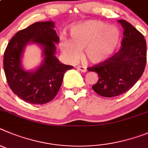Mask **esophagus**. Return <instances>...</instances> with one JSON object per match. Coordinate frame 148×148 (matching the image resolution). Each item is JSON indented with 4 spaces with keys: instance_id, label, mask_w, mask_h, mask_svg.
Instances as JSON below:
<instances>
[{
    "instance_id": "esophagus-1",
    "label": "esophagus",
    "mask_w": 148,
    "mask_h": 148,
    "mask_svg": "<svg viewBox=\"0 0 148 148\" xmlns=\"http://www.w3.org/2000/svg\"><path fill=\"white\" fill-rule=\"evenodd\" d=\"M77 69L79 70V71H82V72H86L87 71V68L85 67V66H78L77 67Z\"/></svg>"
}]
</instances>
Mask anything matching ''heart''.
I'll use <instances>...</instances> for the list:
<instances>
[{"label": "heart", "instance_id": "1", "mask_svg": "<svg viewBox=\"0 0 148 148\" xmlns=\"http://www.w3.org/2000/svg\"><path fill=\"white\" fill-rule=\"evenodd\" d=\"M120 40V32L115 26L94 20L82 22L71 30V40L61 38L60 49L69 62L80 58L84 50L86 59L94 64L107 61L112 56Z\"/></svg>", "mask_w": 148, "mask_h": 148}]
</instances>
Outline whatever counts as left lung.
I'll return each instance as SVG.
<instances>
[{
	"label": "left lung",
	"instance_id": "1",
	"mask_svg": "<svg viewBox=\"0 0 148 148\" xmlns=\"http://www.w3.org/2000/svg\"><path fill=\"white\" fill-rule=\"evenodd\" d=\"M117 22L124 29L121 48L106 62L88 68L98 74L93 90L102 97H113L125 93L142 77L146 65L147 46L144 36L125 20Z\"/></svg>",
	"mask_w": 148,
	"mask_h": 148
}]
</instances>
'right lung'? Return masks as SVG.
I'll return each instance as SVG.
<instances>
[{"mask_svg": "<svg viewBox=\"0 0 148 148\" xmlns=\"http://www.w3.org/2000/svg\"><path fill=\"white\" fill-rule=\"evenodd\" d=\"M54 22H36L12 37L4 52L3 68L6 80L14 94L25 102L42 105L52 100L58 94L66 71L73 66L60 62L55 56L60 38ZM36 44L42 49L41 64L34 70L22 67L25 47Z\"/></svg>", "mask_w": 148, "mask_h": 148, "instance_id": "add662e5", "label": "right lung"}]
</instances>
